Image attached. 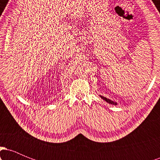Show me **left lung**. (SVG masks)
Wrapping results in <instances>:
<instances>
[{
	"label": "left lung",
	"mask_w": 160,
	"mask_h": 160,
	"mask_svg": "<svg viewBox=\"0 0 160 160\" xmlns=\"http://www.w3.org/2000/svg\"><path fill=\"white\" fill-rule=\"evenodd\" d=\"M99 96L101 97V98H102V99H103V100H104L106 102H108V103H109V104H115V105H117V102H113V101H111V100H110L109 98H105V97H104V96H102V95H99Z\"/></svg>",
	"instance_id": "1"
}]
</instances>
